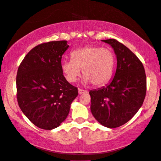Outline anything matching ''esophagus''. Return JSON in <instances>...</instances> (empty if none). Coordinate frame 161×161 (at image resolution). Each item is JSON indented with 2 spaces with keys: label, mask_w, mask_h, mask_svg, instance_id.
I'll return each instance as SVG.
<instances>
[{
  "label": "esophagus",
  "mask_w": 161,
  "mask_h": 161,
  "mask_svg": "<svg viewBox=\"0 0 161 161\" xmlns=\"http://www.w3.org/2000/svg\"><path fill=\"white\" fill-rule=\"evenodd\" d=\"M78 92H79V95H82L83 93H87V91H85V90H83V89H80L79 88L78 89Z\"/></svg>",
  "instance_id": "34e87169"
}]
</instances>
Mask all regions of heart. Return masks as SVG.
Here are the masks:
<instances>
[{"label":"heart","mask_w":161,"mask_h":161,"mask_svg":"<svg viewBox=\"0 0 161 161\" xmlns=\"http://www.w3.org/2000/svg\"><path fill=\"white\" fill-rule=\"evenodd\" d=\"M70 60H63L61 68L66 80L74 83L81 75H84V82L94 86L106 84L113 76L115 58L113 51L97 46H87L73 51Z\"/></svg>","instance_id":"b5f03b06"}]
</instances>
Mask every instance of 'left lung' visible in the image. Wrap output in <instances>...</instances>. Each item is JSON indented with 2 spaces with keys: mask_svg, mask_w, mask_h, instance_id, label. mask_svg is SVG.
Here are the masks:
<instances>
[{
  "mask_svg": "<svg viewBox=\"0 0 161 161\" xmlns=\"http://www.w3.org/2000/svg\"><path fill=\"white\" fill-rule=\"evenodd\" d=\"M102 41L114 50L117 68L110 84L89 92L91 110L102 125L115 128L129 121L142 106L147 77L142 63L127 47L114 39Z\"/></svg>",
  "mask_w": 161,
  "mask_h": 161,
  "instance_id": "1",
  "label": "left lung"
}]
</instances>
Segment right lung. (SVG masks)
Here are the masks:
<instances>
[{"instance_id":"right-lung-1","label":"right lung","mask_w":161,"mask_h":161,"mask_svg":"<svg viewBox=\"0 0 161 161\" xmlns=\"http://www.w3.org/2000/svg\"><path fill=\"white\" fill-rule=\"evenodd\" d=\"M66 40L44 42L32 48L23 59L16 78L18 105L37 127L53 130L67 118L78 89L66 80L62 56Z\"/></svg>"}]
</instances>
